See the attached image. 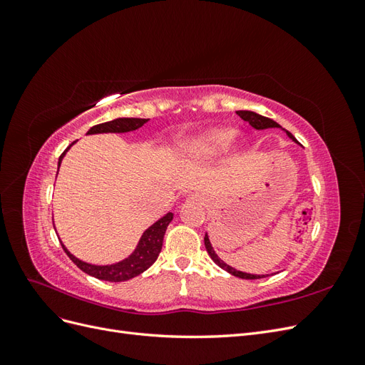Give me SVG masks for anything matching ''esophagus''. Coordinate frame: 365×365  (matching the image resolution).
Here are the masks:
<instances>
[{
	"label": "esophagus",
	"instance_id": "obj_1",
	"mask_svg": "<svg viewBox=\"0 0 365 365\" xmlns=\"http://www.w3.org/2000/svg\"><path fill=\"white\" fill-rule=\"evenodd\" d=\"M185 197H187V201H192V202H201V201H204L202 195H201V193H196V192H193V193H187V195H185Z\"/></svg>",
	"mask_w": 365,
	"mask_h": 365
}]
</instances>
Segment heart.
I'll return each mask as SVG.
<instances>
[{
	"mask_svg": "<svg viewBox=\"0 0 365 365\" xmlns=\"http://www.w3.org/2000/svg\"><path fill=\"white\" fill-rule=\"evenodd\" d=\"M237 137V130L228 126H215L187 138L182 143V152L187 157L197 161H205L216 158L231 146V143ZM239 149L245 148V141L239 143Z\"/></svg>",
	"mask_w": 365,
	"mask_h": 365,
	"instance_id": "heart-1",
	"label": "heart"
}]
</instances>
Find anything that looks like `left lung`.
Instances as JSON below:
<instances>
[{"instance_id":"left-lung-1","label":"left lung","mask_w":365,"mask_h":365,"mask_svg":"<svg viewBox=\"0 0 365 365\" xmlns=\"http://www.w3.org/2000/svg\"><path fill=\"white\" fill-rule=\"evenodd\" d=\"M236 114L242 118V120H245V121H248V123L254 128V129H257V130H262V129H268V128H279V129H282V130H284L286 132V135H288L294 143H297V145H300V143H298L297 140H295V137L291 134L289 130H286V129H283L277 121H274V120H271V118H268V117H263V115H260V114H257V113H254V111H247V109H244V111H236ZM204 244H205V248H207V252H208V256L212 257V260L217 264L219 268H222V269H225L227 272H230L231 275H235V277H239V279H245V280H256V279H263V277H268L269 274H248V272H244V271H237L236 268H233V267H230V264H227L222 259H220L217 254H216V251L213 250V247H212V242H210V239H208V235L205 233V237H204Z\"/></svg>"}]
</instances>
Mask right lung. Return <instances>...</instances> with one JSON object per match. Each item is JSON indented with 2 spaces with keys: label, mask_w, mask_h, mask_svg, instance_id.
I'll use <instances>...</instances> for the list:
<instances>
[{
  "label": "right lung",
  "mask_w": 365,
  "mask_h": 365,
  "mask_svg": "<svg viewBox=\"0 0 365 365\" xmlns=\"http://www.w3.org/2000/svg\"><path fill=\"white\" fill-rule=\"evenodd\" d=\"M149 118H128V117H118L111 121H106V123H101L93 126L90 130L86 132V135H94V134H125V132L135 130L141 128L145 123H148ZM76 141H73L71 145L63 150L62 155L59 157L58 163V172H59V165L65 157V153L70 150V148L74 145ZM173 213L164 215L160 217L155 224H152L148 230H145V233L141 235L138 244L135 250L132 251L129 256L123 260H120L117 263L111 264H93L83 262L81 259H77L76 256L67 250L62 244L63 251L68 254V257L79 267L83 272H86L91 277H96L98 280H105V282H126L129 279H134L141 272H145L149 267H152L155 260L158 259L161 248H163V239L165 235V230H168V225L172 222Z\"/></svg>",
  "instance_id": "obj_1"
}]
</instances>
